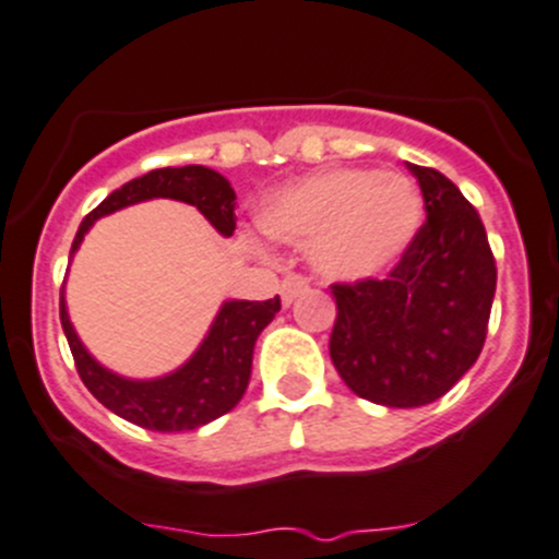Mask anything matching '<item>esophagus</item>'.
Instances as JSON below:
<instances>
[{
	"instance_id": "34e87169",
	"label": "esophagus",
	"mask_w": 559,
	"mask_h": 559,
	"mask_svg": "<svg viewBox=\"0 0 559 559\" xmlns=\"http://www.w3.org/2000/svg\"><path fill=\"white\" fill-rule=\"evenodd\" d=\"M306 289H309V278H304V275H286V278L281 281V300H284V306H289L292 300H295L297 295H304Z\"/></svg>"
}]
</instances>
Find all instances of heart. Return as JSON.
Masks as SVG:
<instances>
[{
	"label": "heart",
	"mask_w": 559,
	"mask_h": 559,
	"mask_svg": "<svg viewBox=\"0 0 559 559\" xmlns=\"http://www.w3.org/2000/svg\"><path fill=\"white\" fill-rule=\"evenodd\" d=\"M421 215L419 190L405 176L338 168L270 195L259 223L281 242H311V262L328 278L364 281L408 250Z\"/></svg>",
	"instance_id": "heart-1"
}]
</instances>
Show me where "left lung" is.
Returning <instances> with one entry per match:
<instances>
[{
	"mask_svg": "<svg viewBox=\"0 0 559 559\" xmlns=\"http://www.w3.org/2000/svg\"><path fill=\"white\" fill-rule=\"evenodd\" d=\"M427 221L385 278L331 284V361L347 389L385 408L436 403L474 367L497 262L477 209L432 168L408 165Z\"/></svg>",
	"mask_w": 559,
	"mask_h": 559,
	"instance_id": "obj_1",
	"label": "left lung"
}]
</instances>
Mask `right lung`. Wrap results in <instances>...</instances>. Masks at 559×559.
Returning <instances> with one entry per match:
<instances>
[{
  "label": "right lung",
  "instance_id": "right-lung-1",
  "mask_svg": "<svg viewBox=\"0 0 559 559\" xmlns=\"http://www.w3.org/2000/svg\"><path fill=\"white\" fill-rule=\"evenodd\" d=\"M148 198H174V201L192 203L223 237H231L237 228V215H234L237 195L217 170L203 168V165L156 168L140 179L127 181L121 190L109 192L93 209L76 231L71 255L76 253L82 237L98 217L148 201ZM278 309V295L270 300H228L217 311L206 338L185 367L156 380H129L104 369L85 350V344L80 342L74 325L68 320L66 297L60 289V322L82 383L104 408L132 425L156 432L195 430L228 414L242 400L250 380V364H253V344L259 333L273 322Z\"/></svg>",
  "mask_w": 559,
  "mask_h": 559
}]
</instances>
